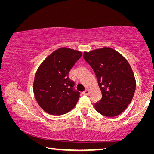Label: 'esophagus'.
Segmentation results:
<instances>
[{
    "label": "esophagus",
    "instance_id": "esophagus-1",
    "mask_svg": "<svg viewBox=\"0 0 154 154\" xmlns=\"http://www.w3.org/2000/svg\"><path fill=\"white\" fill-rule=\"evenodd\" d=\"M83 94H84V95H88L89 94V91H88V89H86L85 90L84 92H83Z\"/></svg>",
    "mask_w": 154,
    "mask_h": 154
}]
</instances>
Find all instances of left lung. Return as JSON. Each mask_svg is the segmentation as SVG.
I'll return each instance as SVG.
<instances>
[{
    "instance_id": "8db88e82",
    "label": "left lung",
    "mask_w": 154,
    "mask_h": 154,
    "mask_svg": "<svg viewBox=\"0 0 154 154\" xmlns=\"http://www.w3.org/2000/svg\"><path fill=\"white\" fill-rule=\"evenodd\" d=\"M83 58L94 71L102 98L94 105L99 113L107 117L118 116L131 103L136 80L128 62L111 48L83 53Z\"/></svg>"
}]
</instances>
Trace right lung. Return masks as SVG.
I'll list each match as a JSON object with an SVG mask.
<instances>
[{"instance_id": "obj_1", "label": "right lung", "mask_w": 154, "mask_h": 154, "mask_svg": "<svg viewBox=\"0 0 154 154\" xmlns=\"http://www.w3.org/2000/svg\"><path fill=\"white\" fill-rule=\"evenodd\" d=\"M82 56V51L61 48L52 52L38 66L33 91L38 104L46 113L60 116L77 105L80 93L73 90L75 83L69 78V73Z\"/></svg>"}]
</instances>
